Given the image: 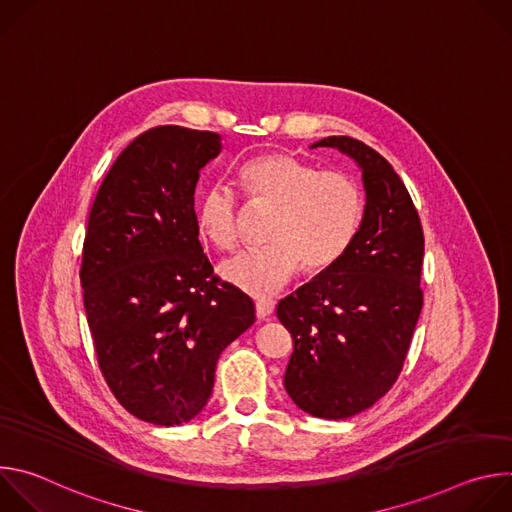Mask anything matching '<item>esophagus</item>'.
Wrapping results in <instances>:
<instances>
[{
  "label": "esophagus",
  "instance_id": "34e87169",
  "mask_svg": "<svg viewBox=\"0 0 512 512\" xmlns=\"http://www.w3.org/2000/svg\"><path fill=\"white\" fill-rule=\"evenodd\" d=\"M273 308H275V302L269 300V298H259L255 302V310H257V316L261 320H267L271 314H273Z\"/></svg>",
  "mask_w": 512,
  "mask_h": 512
}]
</instances>
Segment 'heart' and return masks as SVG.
Masks as SVG:
<instances>
[{
	"label": "heart",
	"instance_id": "b5f03b06",
	"mask_svg": "<svg viewBox=\"0 0 512 512\" xmlns=\"http://www.w3.org/2000/svg\"><path fill=\"white\" fill-rule=\"evenodd\" d=\"M241 180L255 200L275 206L269 245L227 259L218 273L251 296L281 289L304 265L332 267L352 245L364 210L358 182L340 170H318L291 154H265L243 164ZM237 194L208 184L196 202V227L204 241L227 251L237 245Z\"/></svg>",
	"mask_w": 512,
	"mask_h": 512
}]
</instances>
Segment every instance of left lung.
Masks as SVG:
<instances>
[{"mask_svg": "<svg viewBox=\"0 0 512 512\" xmlns=\"http://www.w3.org/2000/svg\"><path fill=\"white\" fill-rule=\"evenodd\" d=\"M310 148H334L358 166L364 210L350 249L277 304L294 338L283 385L302 411L346 419L401 373L423 306V231L405 184L367 143L330 135Z\"/></svg>", "mask_w": 512, "mask_h": 512, "instance_id": "8db88e82", "label": "left lung"}]
</instances>
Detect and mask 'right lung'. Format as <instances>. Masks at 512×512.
I'll list each match as a JSON object with an SVG mask.
<instances>
[{
	"label": "right lung",
	"mask_w": 512,
	"mask_h": 512,
	"mask_svg": "<svg viewBox=\"0 0 512 512\" xmlns=\"http://www.w3.org/2000/svg\"><path fill=\"white\" fill-rule=\"evenodd\" d=\"M223 152L212 131L178 125L135 137L89 214L81 285L99 367L137 419L182 425L208 403L221 352L255 306L218 283L198 241L200 170Z\"/></svg>",
	"instance_id": "right-lung-1"
}]
</instances>
